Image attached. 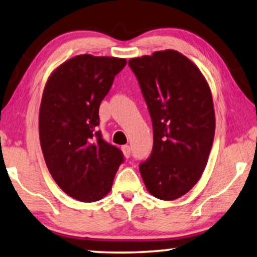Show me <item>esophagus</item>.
I'll return each mask as SVG.
<instances>
[{
    "label": "esophagus",
    "mask_w": 257,
    "mask_h": 257,
    "mask_svg": "<svg viewBox=\"0 0 257 257\" xmlns=\"http://www.w3.org/2000/svg\"><path fill=\"white\" fill-rule=\"evenodd\" d=\"M121 151H122V153H124V156H125L126 158L131 157V147H130L128 145L121 146Z\"/></svg>",
    "instance_id": "1"
}]
</instances>
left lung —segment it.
Listing matches in <instances>:
<instances>
[{"label":"left lung","instance_id":"1","mask_svg":"<svg viewBox=\"0 0 257 257\" xmlns=\"http://www.w3.org/2000/svg\"><path fill=\"white\" fill-rule=\"evenodd\" d=\"M153 126V149L139 165L151 194L174 200L199 181L213 145L212 93L200 70L175 50L132 58Z\"/></svg>","mask_w":257,"mask_h":257}]
</instances>
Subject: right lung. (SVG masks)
Returning a JSON list of instances; mask_svg holds the SVG:
<instances>
[{
  "mask_svg": "<svg viewBox=\"0 0 257 257\" xmlns=\"http://www.w3.org/2000/svg\"><path fill=\"white\" fill-rule=\"evenodd\" d=\"M126 59L76 56L45 84L40 108V140L45 164L59 187L83 202L110 192L124 154L105 142L99 106Z\"/></svg>",
  "mask_w": 257,
  "mask_h": 257,
  "instance_id": "add662e5",
  "label": "right lung"
}]
</instances>
